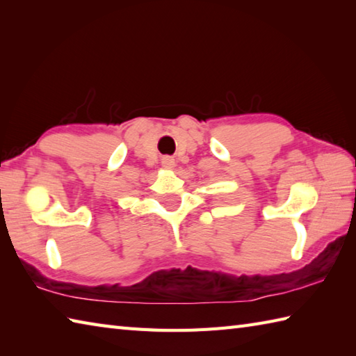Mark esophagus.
<instances>
[{
	"mask_svg": "<svg viewBox=\"0 0 356 356\" xmlns=\"http://www.w3.org/2000/svg\"><path fill=\"white\" fill-rule=\"evenodd\" d=\"M174 165H176V162H174L172 157H170V156L162 157V166L165 170H172Z\"/></svg>",
	"mask_w": 356,
	"mask_h": 356,
	"instance_id": "34e87169",
	"label": "esophagus"
}]
</instances>
